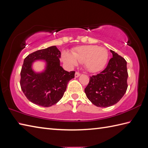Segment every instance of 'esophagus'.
<instances>
[{
	"label": "esophagus",
	"mask_w": 148,
	"mask_h": 148,
	"mask_svg": "<svg viewBox=\"0 0 148 148\" xmlns=\"http://www.w3.org/2000/svg\"><path fill=\"white\" fill-rule=\"evenodd\" d=\"M81 75V74L79 73V72H76V73H75V77H79V76Z\"/></svg>",
	"instance_id": "34e87169"
}]
</instances>
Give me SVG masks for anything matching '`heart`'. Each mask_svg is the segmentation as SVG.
<instances>
[{"instance_id": "obj_1", "label": "heart", "mask_w": 148, "mask_h": 148, "mask_svg": "<svg viewBox=\"0 0 148 148\" xmlns=\"http://www.w3.org/2000/svg\"><path fill=\"white\" fill-rule=\"evenodd\" d=\"M72 54L64 53L62 55L64 62L71 65H76L77 62L84 64L86 69L91 72L101 71L107 64L108 52L102 47L94 45L78 46L73 49Z\"/></svg>"}]
</instances>
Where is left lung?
I'll return each instance as SVG.
<instances>
[{
	"mask_svg": "<svg viewBox=\"0 0 148 148\" xmlns=\"http://www.w3.org/2000/svg\"><path fill=\"white\" fill-rule=\"evenodd\" d=\"M112 57L104 70L90 77L84 89L87 98L93 104L108 108L118 103L126 93L128 83L127 61L112 50Z\"/></svg>",
	"mask_w": 148,
	"mask_h": 148,
	"instance_id": "left-lung-1",
	"label": "left lung"
}]
</instances>
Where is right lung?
I'll return each instance as SVG.
<instances>
[{
	"mask_svg": "<svg viewBox=\"0 0 148 148\" xmlns=\"http://www.w3.org/2000/svg\"><path fill=\"white\" fill-rule=\"evenodd\" d=\"M61 53L55 46L39 49L25 58L20 72V86L27 99L42 107H50L60 100L69 81L74 77L75 71H65L60 65ZM45 59L46 71L35 73L31 68L36 59Z\"/></svg>",
	"mask_w": 148,
	"mask_h": 148,
	"instance_id": "obj_1",
	"label": "right lung"
}]
</instances>
